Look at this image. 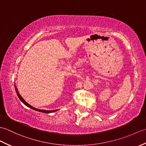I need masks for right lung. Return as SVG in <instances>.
<instances>
[{"label": "right lung", "mask_w": 146, "mask_h": 146, "mask_svg": "<svg viewBox=\"0 0 146 146\" xmlns=\"http://www.w3.org/2000/svg\"><path fill=\"white\" fill-rule=\"evenodd\" d=\"M15 91H16V92H17V94L18 97L19 98L21 101L22 102H23V103L24 105H26L27 107H29V108H32V109L35 110L40 111V112H43V113H49L54 112V111H56V110H41V109H38V108H35V107H34L31 106V105H29L28 103H27V102H26L25 100H24V98L21 97V95L19 94V92H18V90H17V88L16 86H15Z\"/></svg>", "instance_id": "obj_1"}]
</instances>
